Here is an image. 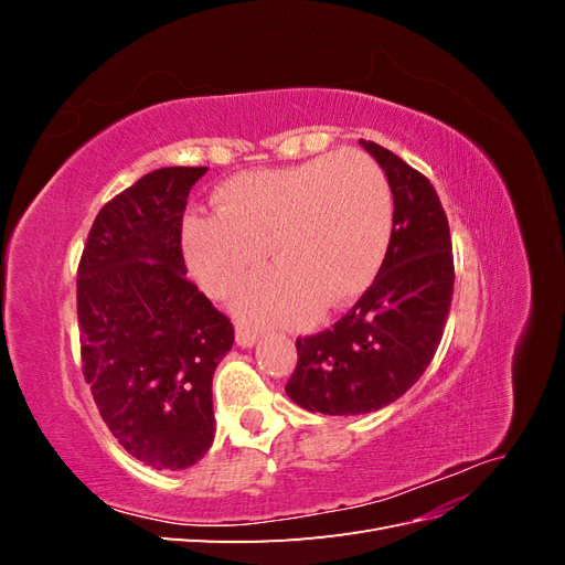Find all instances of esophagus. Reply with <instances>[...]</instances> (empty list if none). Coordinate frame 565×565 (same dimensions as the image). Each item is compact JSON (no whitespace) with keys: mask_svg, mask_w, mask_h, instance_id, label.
<instances>
[{"mask_svg":"<svg viewBox=\"0 0 565 565\" xmlns=\"http://www.w3.org/2000/svg\"><path fill=\"white\" fill-rule=\"evenodd\" d=\"M256 339H259V334H256L254 330H249L247 324H237V328H235V341H237V347L249 349V347L256 344Z\"/></svg>","mask_w":565,"mask_h":565,"instance_id":"obj_1","label":"esophagus"}]
</instances>
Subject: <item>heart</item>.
Listing matches in <instances>:
<instances>
[{
    "label": "heart",
    "instance_id": "1",
    "mask_svg": "<svg viewBox=\"0 0 565 565\" xmlns=\"http://www.w3.org/2000/svg\"><path fill=\"white\" fill-rule=\"evenodd\" d=\"M393 231L384 169L341 150L295 167L254 169L224 183L216 214L185 221L183 245L195 280L226 297L268 247L235 309L254 322L328 316L361 297L377 276Z\"/></svg>",
    "mask_w": 565,
    "mask_h": 565
}]
</instances>
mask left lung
I'll return each instance as SVG.
<instances>
[{"mask_svg":"<svg viewBox=\"0 0 565 565\" xmlns=\"http://www.w3.org/2000/svg\"><path fill=\"white\" fill-rule=\"evenodd\" d=\"M361 143L386 172L393 231L377 278L351 311L297 339L285 391L322 415H363L401 398L429 367L452 301V241L436 188L380 143Z\"/></svg>","mask_w":565,"mask_h":565,"instance_id":"obj_1","label":"left lung"}]
</instances>
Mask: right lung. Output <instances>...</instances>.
I'll list each match as a JSON object with an SVG mask.
<instances>
[{
	"mask_svg": "<svg viewBox=\"0 0 565 565\" xmlns=\"http://www.w3.org/2000/svg\"><path fill=\"white\" fill-rule=\"evenodd\" d=\"M207 167H162L96 214L77 266L84 380L100 417L152 469L193 467L214 440L212 377L233 324L185 278L181 226Z\"/></svg>",
	"mask_w": 565,
	"mask_h": 565,
	"instance_id": "right-lung-1",
	"label": "right lung"
}]
</instances>
